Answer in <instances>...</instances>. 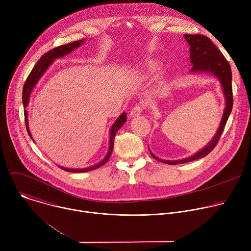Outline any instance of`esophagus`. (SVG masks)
<instances>
[{"instance_id": "34e87169", "label": "esophagus", "mask_w": 251, "mask_h": 251, "mask_svg": "<svg viewBox=\"0 0 251 251\" xmlns=\"http://www.w3.org/2000/svg\"><path fill=\"white\" fill-rule=\"evenodd\" d=\"M142 111H143V107H142L141 105H136V106L134 107V108H132V110L130 111V116H131L132 118L138 117L139 115H141Z\"/></svg>"}]
</instances>
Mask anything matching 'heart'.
I'll return each instance as SVG.
<instances>
[{
  "label": "heart",
  "instance_id": "1",
  "mask_svg": "<svg viewBox=\"0 0 251 251\" xmlns=\"http://www.w3.org/2000/svg\"><path fill=\"white\" fill-rule=\"evenodd\" d=\"M160 67H161V66H160L159 62H157V61H152V62H150V63L148 64L146 70L144 71V73H143L142 76L145 77V78L150 77L151 75H153L154 74L157 73V71L160 69Z\"/></svg>",
  "mask_w": 251,
  "mask_h": 251
}]
</instances>
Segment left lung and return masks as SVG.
Masks as SVG:
<instances>
[{
	"mask_svg": "<svg viewBox=\"0 0 251 251\" xmlns=\"http://www.w3.org/2000/svg\"><path fill=\"white\" fill-rule=\"evenodd\" d=\"M184 38L190 46V59L192 62V68L190 73L192 74H206L217 77L222 85V89L225 95L226 107L224 110L223 118L221 120L219 129L214 134L212 139L207 143L202 149L192 155L191 157L182 160H163L156 157L149 149L153 158L157 161L168 164V165H177L199 160L209 154L213 148L217 146L218 142L223 134L226 121L231 113L233 97H232V85H231V69L230 65L223 55L221 50L212 44V42L202 34H184Z\"/></svg>",
	"mask_w": 251,
	"mask_h": 251,
	"instance_id": "8db88e82",
	"label": "left lung"
}]
</instances>
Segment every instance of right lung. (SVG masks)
Returning a JSON list of instances; mask_svg holds the SVG:
<instances>
[{
    "mask_svg": "<svg viewBox=\"0 0 251 251\" xmlns=\"http://www.w3.org/2000/svg\"><path fill=\"white\" fill-rule=\"evenodd\" d=\"M85 42V39L77 41V42H73V43H69L67 45H63L57 48H54L53 50H50L49 52H46L41 59L35 63V65L33 66L32 70L30 71L29 75L27 76L24 88H23V104L25 108H26V106L28 105V101H29V97L31 94V91L33 90L34 86L37 85V83L39 82V80L41 79V77L44 75V74L48 70V68L51 65V63L54 61V59L56 58H60L68 53H70L71 51H74L75 50L78 49L80 46H82ZM127 115L125 112L121 113V115L115 120V122L113 123V125L110 128L109 131V149L108 152H107L106 156L104 157V159L102 161H100L99 163L87 167V168H81V169H73V168H65V167H61L58 166L59 168H61L62 170L66 171V172H70V173H84V172H88V171H92L95 170L101 166H103L105 163H107V161L109 160L111 153L113 151V147H114V138L115 135L117 133V131L123 126V124L127 121ZM25 127L27 130V133L29 135V137L33 140V138L31 137L30 131L28 129V118H27V110L25 109ZM34 142V140H33Z\"/></svg>",
    "mask_w": 251,
    "mask_h": 251,
    "instance_id": "1",
    "label": "right lung"
}]
</instances>
